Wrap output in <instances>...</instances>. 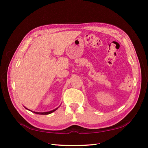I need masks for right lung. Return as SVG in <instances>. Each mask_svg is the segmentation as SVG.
<instances>
[{
    "mask_svg": "<svg viewBox=\"0 0 148 148\" xmlns=\"http://www.w3.org/2000/svg\"><path fill=\"white\" fill-rule=\"evenodd\" d=\"M57 109V108L55 109V110H51V111L47 112H34V113H35V114H40V115H47V114H49L52 113V112H53L54 111H56V110Z\"/></svg>",
    "mask_w": 148,
    "mask_h": 148,
    "instance_id": "right-lung-1",
    "label": "right lung"
}]
</instances>
